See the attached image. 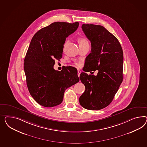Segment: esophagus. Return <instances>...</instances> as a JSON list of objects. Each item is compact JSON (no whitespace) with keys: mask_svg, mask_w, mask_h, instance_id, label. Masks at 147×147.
<instances>
[{"mask_svg":"<svg viewBox=\"0 0 147 147\" xmlns=\"http://www.w3.org/2000/svg\"><path fill=\"white\" fill-rule=\"evenodd\" d=\"M81 73V71L80 70H78V76L79 77L80 76Z\"/></svg>","mask_w":147,"mask_h":147,"instance_id":"obj_1","label":"esophagus"}]
</instances>
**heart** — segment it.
I'll list each match as a JSON object with an SVG mask.
<instances>
[{
	"label": "heart",
	"instance_id": "1",
	"mask_svg": "<svg viewBox=\"0 0 147 147\" xmlns=\"http://www.w3.org/2000/svg\"><path fill=\"white\" fill-rule=\"evenodd\" d=\"M79 41L80 45H81V44H84L88 43L87 40H86V38H80ZM76 65H79L78 64H76Z\"/></svg>",
	"mask_w": 147,
	"mask_h": 147
}]
</instances>
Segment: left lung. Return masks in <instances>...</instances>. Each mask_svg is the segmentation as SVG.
Here are the masks:
<instances>
[{"label": "left lung", "mask_w": 147, "mask_h": 147, "mask_svg": "<svg viewBox=\"0 0 147 147\" xmlns=\"http://www.w3.org/2000/svg\"><path fill=\"white\" fill-rule=\"evenodd\" d=\"M82 29L91 42V51L80 76L86 88L80 104L88 110H98L111 103L123 82V51L118 39L103 26L83 24ZM96 70V76L86 73Z\"/></svg>", "instance_id": "1"}]
</instances>
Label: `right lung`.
<instances>
[{
  "instance_id": "right-lung-1",
  "label": "right lung",
  "mask_w": 147,
  "mask_h": 147,
  "mask_svg": "<svg viewBox=\"0 0 147 147\" xmlns=\"http://www.w3.org/2000/svg\"><path fill=\"white\" fill-rule=\"evenodd\" d=\"M78 22H55L33 36L24 60L28 90L37 103L44 107L61 103L65 90L79 81L76 69H54L55 60L62 58L66 38L79 27Z\"/></svg>"
}]
</instances>
